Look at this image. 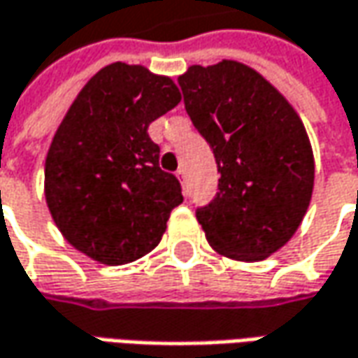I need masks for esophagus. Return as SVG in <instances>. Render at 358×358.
<instances>
[{
    "instance_id": "esophagus-1",
    "label": "esophagus",
    "mask_w": 358,
    "mask_h": 358,
    "mask_svg": "<svg viewBox=\"0 0 358 358\" xmlns=\"http://www.w3.org/2000/svg\"><path fill=\"white\" fill-rule=\"evenodd\" d=\"M176 176H178L180 184H182V186H184V190H186V170H184V168H180L178 172H176Z\"/></svg>"
}]
</instances>
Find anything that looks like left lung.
<instances>
[{
    "instance_id": "1",
    "label": "left lung",
    "mask_w": 358,
    "mask_h": 358,
    "mask_svg": "<svg viewBox=\"0 0 358 358\" xmlns=\"http://www.w3.org/2000/svg\"><path fill=\"white\" fill-rule=\"evenodd\" d=\"M178 85L192 124L216 158L217 192L196 208L208 243L259 262L297 231L313 194V150L301 118L243 63L194 65Z\"/></svg>"
}]
</instances>
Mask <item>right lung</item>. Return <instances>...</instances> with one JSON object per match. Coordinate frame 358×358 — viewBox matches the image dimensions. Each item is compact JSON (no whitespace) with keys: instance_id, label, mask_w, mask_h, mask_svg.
Segmentation results:
<instances>
[{"instance_id":"add662e5","label":"right lung","mask_w":358,"mask_h":358,"mask_svg":"<svg viewBox=\"0 0 358 358\" xmlns=\"http://www.w3.org/2000/svg\"><path fill=\"white\" fill-rule=\"evenodd\" d=\"M178 103L172 79L141 65L113 63L83 87L45 160V200L75 250L122 265L160 243L184 198L148 127Z\"/></svg>"}]
</instances>
